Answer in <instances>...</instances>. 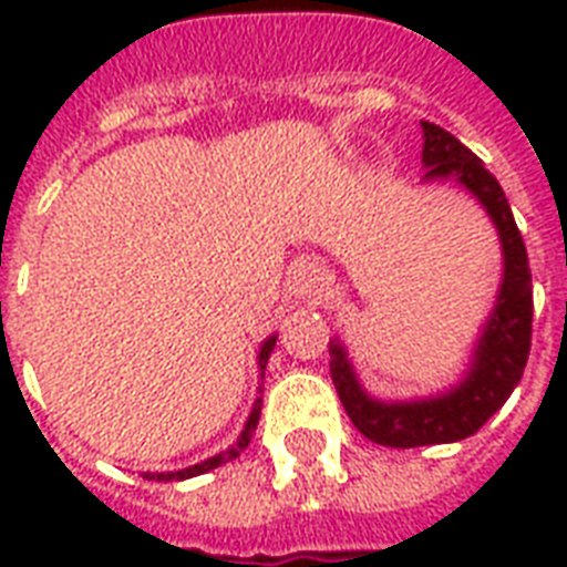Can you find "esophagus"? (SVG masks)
<instances>
[{"label": "esophagus", "instance_id": "1", "mask_svg": "<svg viewBox=\"0 0 567 567\" xmlns=\"http://www.w3.org/2000/svg\"><path fill=\"white\" fill-rule=\"evenodd\" d=\"M288 282H291V291L302 300H318L327 291V276L320 270L315 261H300V265L291 267V276H288Z\"/></svg>", "mask_w": 567, "mask_h": 567}]
</instances>
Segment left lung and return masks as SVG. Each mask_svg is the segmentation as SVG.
Masks as SVG:
<instances>
[{
	"label": "left lung",
	"instance_id": "1",
	"mask_svg": "<svg viewBox=\"0 0 567 567\" xmlns=\"http://www.w3.org/2000/svg\"><path fill=\"white\" fill-rule=\"evenodd\" d=\"M423 128V179H453L480 199L503 247V282L492 315L476 341L474 362L465 379L444 394L409 403L373 400L355 379L347 350L329 341V373L344 403V412L364 439L382 447H426V444H453L474 435L524 377L533 341V276H529L527 247L520 238L518 223L512 217L509 199L501 182L485 171V164L467 150L458 137L435 123Z\"/></svg>",
	"mask_w": 567,
	"mask_h": 567
}]
</instances>
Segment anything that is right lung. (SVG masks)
<instances>
[{
	"label": "right lung",
	"instance_id": "obj_1",
	"mask_svg": "<svg viewBox=\"0 0 567 567\" xmlns=\"http://www.w3.org/2000/svg\"><path fill=\"white\" fill-rule=\"evenodd\" d=\"M276 347V336H270L261 344V350H258V368H261V377H265V368H267V359H270V353H274ZM258 417H261V400H256V405H252V412H249L247 423H244V432H240V439L235 447H229L226 453H217V456L205 458V462H199V465L194 467H185V471H171V474H144L146 480H158V483H173V480H188V476H199V474H208V471H214V467L226 465V462H231V458L240 456V450L247 447L249 439H252V432H256L258 426Z\"/></svg>",
	"mask_w": 567,
	"mask_h": 567
}]
</instances>
